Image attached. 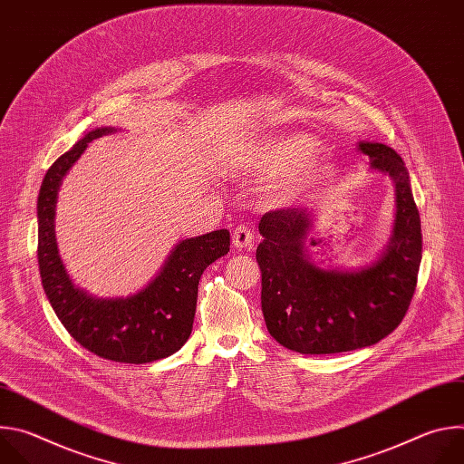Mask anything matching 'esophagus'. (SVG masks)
I'll return each mask as SVG.
<instances>
[{"mask_svg": "<svg viewBox=\"0 0 464 464\" xmlns=\"http://www.w3.org/2000/svg\"><path fill=\"white\" fill-rule=\"evenodd\" d=\"M251 244H253V229L246 224L237 226L233 231V246L237 249H244V247H249Z\"/></svg>", "mask_w": 464, "mask_h": 464, "instance_id": "34e87169", "label": "esophagus"}]
</instances>
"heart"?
<instances>
[{"label": "heart", "mask_w": 464, "mask_h": 464, "mask_svg": "<svg viewBox=\"0 0 464 464\" xmlns=\"http://www.w3.org/2000/svg\"><path fill=\"white\" fill-rule=\"evenodd\" d=\"M317 150V140L306 134H279L249 145L238 158V165L251 174L288 176L281 194L294 198L333 176L334 169L328 161H310Z\"/></svg>", "instance_id": "heart-1"}]
</instances>
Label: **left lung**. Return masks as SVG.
I'll use <instances>...</instances> for the list:
<instances>
[{"label":"left lung","instance_id":"8db88e82","mask_svg":"<svg viewBox=\"0 0 464 464\" xmlns=\"http://www.w3.org/2000/svg\"><path fill=\"white\" fill-rule=\"evenodd\" d=\"M358 149L369 156L372 170L394 181L392 235L374 262L358 270L315 266L306 253L308 209L270 211L258 222L264 321L276 342L301 354H336L378 343L401 324L415 294L422 233L408 169L383 143L360 141Z\"/></svg>","mask_w":464,"mask_h":464}]
</instances>
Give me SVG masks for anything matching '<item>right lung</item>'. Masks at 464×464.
Returning a JSON list of instances; mask_svg holds the SVG:
<instances>
[{"label": "right lung", "mask_w": 464, "mask_h": 464, "mask_svg": "<svg viewBox=\"0 0 464 464\" xmlns=\"http://www.w3.org/2000/svg\"><path fill=\"white\" fill-rule=\"evenodd\" d=\"M117 131L95 128L47 170L38 194V266L44 292L75 342L119 363H150L179 351L188 340L198 283L204 270L229 251V231L217 229L176 244L161 272L138 294L99 299L73 285L58 255L54 208L60 183L88 143Z\"/></svg>", "instance_id": "1"}]
</instances>
